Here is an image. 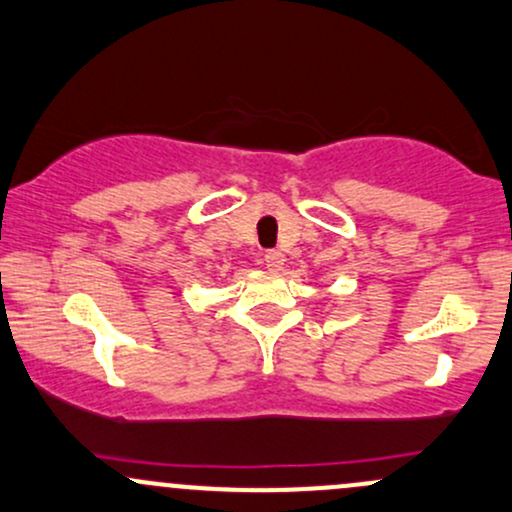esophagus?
<instances>
[{
    "label": "esophagus",
    "instance_id": "1",
    "mask_svg": "<svg viewBox=\"0 0 512 512\" xmlns=\"http://www.w3.org/2000/svg\"><path fill=\"white\" fill-rule=\"evenodd\" d=\"M264 264H267V269H272V272H279V269L284 267V252L269 250L267 255H264Z\"/></svg>",
    "mask_w": 512,
    "mask_h": 512
}]
</instances>
